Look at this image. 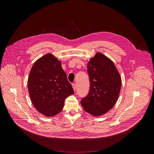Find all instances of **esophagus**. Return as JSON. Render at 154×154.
I'll list each match as a JSON object with an SVG mask.
<instances>
[{
    "mask_svg": "<svg viewBox=\"0 0 154 154\" xmlns=\"http://www.w3.org/2000/svg\"><path fill=\"white\" fill-rule=\"evenodd\" d=\"M72 88L74 91L76 90V88H77V86H76V84L75 83H72Z\"/></svg>",
    "mask_w": 154,
    "mask_h": 154,
    "instance_id": "1",
    "label": "esophagus"
}]
</instances>
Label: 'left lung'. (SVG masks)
Segmentation results:
<instances>
[{"instance_id": "1", "label": "left lung", "mask_w": 154, "mask_h": 154, "mask_svg": "<svg viewBox=\"0 0 154 154\" xmlns=\"http://www.w3.org/2000/svg\"><path fill=\"white\" fill-rule=\"evenodd\" d=\"M90 88L81 99L84 110L94 116L106 113L115 105L121 88V78L114 63L97 53L88 63Z\"/></svg>"}]
</instances>
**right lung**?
I'll return each mask as SVG.
<instances>
[{
	"instance_id": "right-lung-1",
	"label": "right lung",
	"mask_w": 154,
	"mask_h": 154,
	"mask_svg": "<svg viewBox=\"0 0 154 154\" xmlns=\"http://www.w3.org/2000/svg\"><path fill=\"white\" fill-rule=\"evenodd\" d=\"M27 85L33 105L39 113L48 117L60 113L65 99L74 93L61 62L51 54L35 62Z\"/></svg>"
}]
</instances>
